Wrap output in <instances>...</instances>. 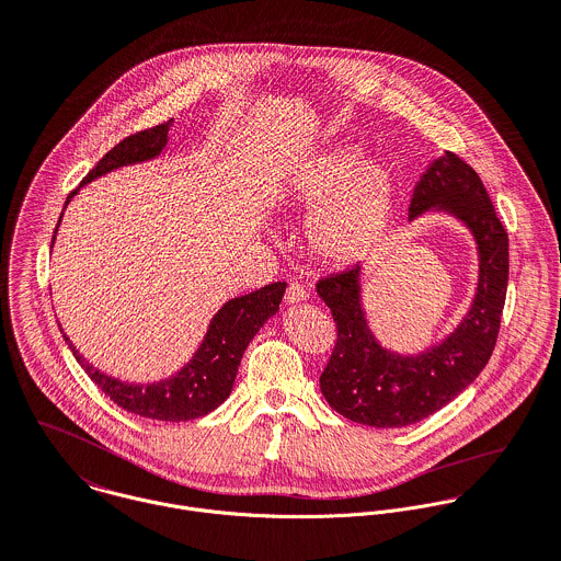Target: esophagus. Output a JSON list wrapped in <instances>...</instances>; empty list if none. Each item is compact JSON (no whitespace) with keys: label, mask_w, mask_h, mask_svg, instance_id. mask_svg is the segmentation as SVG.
I'll use <instances>...</instances> for the list:
<instances>
[{"label":"esophagus","mask_w":561,"mask_h":561,"mask_svg":"<svg viewBox=\"0 0 561 561\" xmlns=\"http://www.w3.org/2000/svg\"><path fill=\"white\" fill-rule=\"evenodd\" d=\"M307 291H305V287H300L298 283H289V287H287V291H285V302L287 305H298V302H302V300H307Z\"/></svg>","instance_id":"34e87169"}]
</instances>
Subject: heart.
Listing matches in <instances>:
<instances>
[{
    "mask_svg": "<svg viewBox=\"0 0 561 561\" xmlns=\"http://www.w3.org/2000/svg\"><path fill=\"white\" fill-rule=\"evenodd\" d=\"M287 195L298 206L318 210L311 243L329 261L351 263L366 256L382 237L396 197L391 174L353 146L333 148L313 159L291 181Z\"/></svg>",
    "mask_w": 561,
    "mask_h": 561,
    "instance_id": "obj_1",
    "label": "heart"
}]
</instances>
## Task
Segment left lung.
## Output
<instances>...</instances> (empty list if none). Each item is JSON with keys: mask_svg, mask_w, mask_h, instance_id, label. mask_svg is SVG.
I'll return each instance as SVG.
<instances>
[{"mask_svg": "<svg viewBox=\"0 0 561 561\" xmlns=\"http://www.w3.org/2000/svg\"><path fill=\"white\" fill-rule=\"evenodd\" d=\"M442 210L468 226L479 252V283L459 327L420 355H398L374 337L362 307V265L318 283L337 324V344L320 376L327 402L376 428L415 424L457 398L492 357L510 278V239L479 174L446 152L420 176L409 221Z\"/></svg>", "mask_w": 561, "mask_h": 561, "instance_id": "8db88e82", "label": "left lung"}]
</instances>
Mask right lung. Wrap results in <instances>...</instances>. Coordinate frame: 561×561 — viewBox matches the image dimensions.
Returning a JSON list of instances; mask_svg holds the SVG:
<instances>
[{
	"label": "right lung",
	"mask_w": 561,
	"mask_h": 561,
	"mask_svg": "<svg viewBox=\"0 0 561 561\" xmlns=\"http://www.w3.org/2000/svg\"><path fill=\"white\" fill-rule=\"evenodd\" d=\"M172 122L174 119L159 124L154 128L141 130V133L130 135L124 141H119L84 176L80 187H84L87 183H91L117 168L157 159L163 152V148L168 146V133H170ZM78 188L67 195L65 206L71 202V197L78 193ZM60 219H62V213H60ZM60 219H58V224H60ZM56 232H58V226L54 230L51 245H54ZM285 287H287V283H272L252 294L228 300L213 316V320L206 329V335L187 366H183L170 378H163L157 382H126L115 376L100 373L76 351V346L69 342V337L62 333V329H60V333H62L69 351L82 366V370L89 374V378L115 404H119L122 409H126L130 413L141 415V417L165 420V422H187L193 417H202V415L210 413L228 398L248 344L259 333V329L278 311Z\"/></svg>",
	"instance_id": "1"
}]
</instances>
